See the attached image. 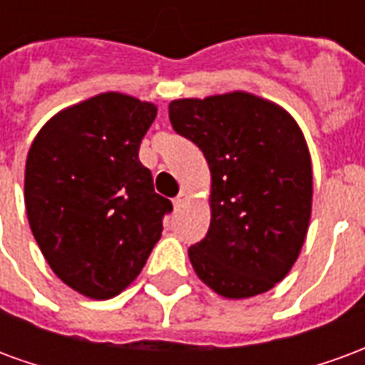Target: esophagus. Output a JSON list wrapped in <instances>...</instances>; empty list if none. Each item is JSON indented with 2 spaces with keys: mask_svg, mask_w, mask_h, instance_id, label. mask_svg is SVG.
<instances>
[{
  "mask_svg": "<svg viewBox=\"0 0 365 365\" xmlns=\"http://www.w3.org/2000/svg\"><path fill=\"white\" fill-rule=\"evenodd\" d=\"M187 201H190V195H187L185 191H180V195L174 199V207H175V209H180V207L185 205Z\"/></svg>",
  "mask_w": 365,
  "mask_h": 365,
  "instance_id": "34e87169",
  "label": "esophagus"
}]
</instances>
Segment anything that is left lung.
Returning a JSON list of instances; mask_svg holds the SVG:
<instances>
[{
    "label": "left lung",
    "mask_w": 365,
    "mask_h": 365,
    "mask_svg": "<svg viewBox=\"0 0 365 365\" xmlns=\"http://www.w3.org/2000/svg\"><path fill=\"white\" fill-rule=\"evenodd\" d=\"M170 123L211 172V225L190 248L195 274L227 299L266 293L289 274L309 230L313 168L301 128L246 91L174 99Z\"/></svg>",
    "instance_id": "left-lung-1"
}]
</instances>
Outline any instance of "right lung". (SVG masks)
Segmentation results:
<instances>
[{"mask_svg":"<svg viewBox=\"0 0 365 365\" xmlns=\"http://www.w3.org/2000/svg\"><path fill=\"white\" fill-rule=\"evenodd\" d=\"M158 107L107 91L46 120L25 164V207L52 272L90 299L135 282L162 237L170 199L138 160Z\"/></svg>","mask_w":365,"mask_h":365,"instance_id":"1","label":"right lung"}]
</instances>
